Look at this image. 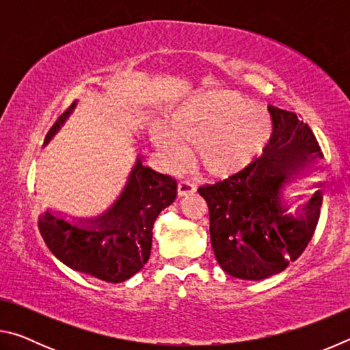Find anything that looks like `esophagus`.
Masks as SVG:
<instances>
[{"label": "esophagus", "mask_w": 350, "mask_h": 350, "mask_svg": "<svg viewBox=\"0 0 350 350\" xmlns=\"http://www.w3.org/2000/svg\"><path fill=\"white\" fill-rule=\"evenodd\" d=\"M196 189L198 187L191 180H182L179 183V196H188V194H193Z\"/></svg>", "instance_id": "1"}]
</instances>
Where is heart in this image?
Segmentation results:
<instances>
[{
    "label": "heart",
    "mask_w": 350,
    "mask_h": 350,
    "mask_svg": "<svg viewBox=\"0 0 350 350\" xmlns=\"http://www.w3.org/2000/svg\"><path fill=\"white\" fill-rule=\"evenodd\" d=\"M168 133L154 142L174 162L185 157V146L199 148L202 167L227 176L250 165L269 137L270 120L260 106L232 91H211L189 100L171 117Z\"/></svg>",
    "instance_id": "obj_1"
}]
</instances>
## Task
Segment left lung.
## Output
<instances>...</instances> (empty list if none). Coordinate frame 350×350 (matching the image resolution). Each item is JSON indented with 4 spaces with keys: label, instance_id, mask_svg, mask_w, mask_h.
Wrapping results in <instances>:
<instances>
[{
    "label": "left lung",
    "instance_id": "left-lung-1",
    "mask_svg": "<svg viewBox=\"0 0 350 350\" xmlns=\"http://www.w3.org/2000/svg\"><path fill=\"white\" fill-rule=\"evenodd\" d=\"M267 109L271 134L262 156L228 179L198 189L208 204L217 262L239 280H264L298 259L315 233L321 208L318 189L298 217L286 215L284 183L321 156V150L295 112L271 105Z\"/></svg>",
    "mask_w": 350,
    "mask_h": 350
}]
</instances>
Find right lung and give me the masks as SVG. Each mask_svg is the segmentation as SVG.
Wrapping results in <instances>:
<instances>
[{
	"label": "right lung",
	"mask_w": 350,
	"mask_h": 350,
	"mask_svg": "<svg viewBox=\"0 0 350 350\" xmlns=\"http://www.w3.org/2000/svg\"><path fill=\"white\" fill-rule=\"evenodd\" d=\"M72 108L74 103L58 117L46 144ZM176 196L174 177L144 167L139 159L122 196L94 224L97 228H80L46 211L38 217V230L49 250L68 267L105 282H123L150 258L152 225Z\"/></svg>",
	"instance_id": "1"
}]
</instances>
